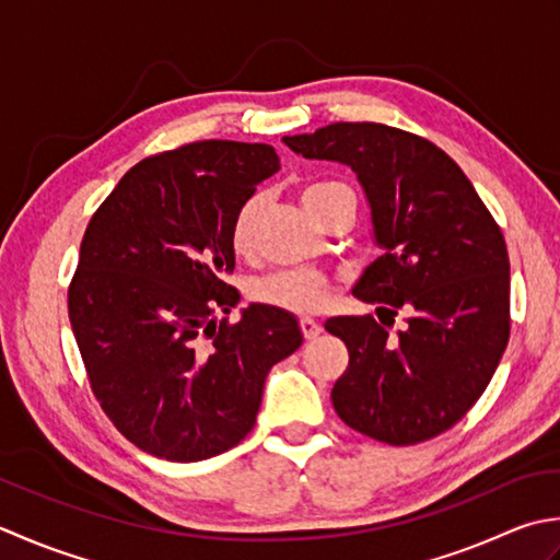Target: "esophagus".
<instances>
[{"label":"esophagus","instance_id":"34e87169","mask_svg":"<svg viewBox=\"0 0 560 560\" xmlns=\"http://www.w3.org/2000/svg\"><path fill=\"white\" fill-rule=\"evenodd\" d=\"M300 326H302V334H304V338H306V340H314V338H318V336H322V330H324V326L318 324V322H314L312 316H304L302 322H300Z\"/></svg>","mask_w":560,"mask_h":560}]
</instances>
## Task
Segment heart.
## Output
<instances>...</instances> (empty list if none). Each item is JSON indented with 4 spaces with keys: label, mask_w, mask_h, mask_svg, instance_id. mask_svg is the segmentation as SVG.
I'll return each instance as SVG.
<instances>
[{
    "label": "heart",
    "mask_w": 560,
    "mask_h": 560,
    "mask_svg": "<svg viewBox=\"0 0 560 560\" xmlns=\"http://www.w3.org/2000/svg\"><path fill=\"white\" fill-rule=\"evenodd\" d=\"M340 188L346 186L328 184V180L326 184L306 186L302 190V205L306 208V212L312 214L316 210V205L322 202L328 192L340 190ZM260 208H264V198L260 196L248 198L242 208H238L232 224V246L236 254H248L250 246H254ZM254 296L258 302L278 306V310H284V312L312 314L322 310V306H326L330 296V282L312 270H282V272H272V276L264 280H258L254 284Z\"/></svg>",
    "instance_id": "obj_1"
}]
</instances>
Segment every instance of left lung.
<instances>
[{"instance_id": "left-lung-1", "label": "left lung", "mask_w": 560, "mask_h": 560, "mask_svg": "<svg viewBox=\"0 0 560 560\" xmlns=\"http://www.w3.org/2000/svg\"><path fill=\"white\" fill-rule=\"evenodd\" d=\"M282 142L304 159L346 164L370 205L384 250L352 294L408 326L389 336L370 314L334 316L348 370L330 401L346 425L386 444H416L466 416L510 338V260L503 232L471 180L423 137L382 122H334Z\"/></svg>"}]
</instances>
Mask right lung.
Masks as SVG:
<instances>
[{"label": "right lung", "instance_id": "obj_1", "mask_svg": "<svg viewBox=\"0 0 560 560\" xmlns=\"http://www.w3.org/2000/svg\"><path fill=\"white\" fill-rule=\"evenodd\" d=\"M280 168L270 144L205 140L135 164L91 217L70 322L101 408L142 452L202 462L256 423L270 368L302 346L294 314L238 304L232 224Z\"/></svg>", "mask_w": 560, "mask_h": 560}]
</instances>
